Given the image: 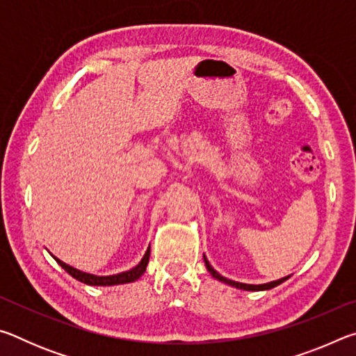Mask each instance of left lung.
Wrapping results in <instances>:
<instances>
[{
  "label": "left lung",
  "instance_id": "8db88e82",
  "mask_svg": "<svg viewBox=\"0 0 356 356\" xmlns=\"http://www.w3.org/2000/svg\"><path fill=\"white\" fill-rule=\"evenodd\" d=\"M204 262H206V267H207V270H209L210 275H212L215 280H218V281H221V282H226V284L232 286V287L242 289V291H254V292H257V291H268V289H273V287H276V286H280L281 282H284L286 280L291 278V276H286V278H281V280H278V281L267 282V284H245V282H237V281L227 280V278H225V276H221L218 272H216V270H213L212 265L209 264V261H207V257H206V256H204Z\"/></svg>",
  "mask_w": 356,
  "mask_h": 356
}]
</instances>
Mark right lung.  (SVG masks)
Returning <instances> with one entry per match:
<instances>
[{"label":"right lung","mask_w":356,"mask_h":356,"mask_svg":"<svg viewBox=\"0 0 356 356\" xmlns=\"http://www.w3.org/2000/svg\"><path fill=\"white\" fill-rule=\"evenodd\" d=\"M53 256V254H51ZM149 256H150V246L146 251V254L143 256L141 262L134 267L129 272H124V273H119V275H113V276H97V275H91V273H86V272H81V270H76L74 267H70L63 261H59L58 257H55V261L61 265V267L67 272L70 276H74L75 280L84 282V284H89V286H118V284H127V282H134L138 278H140L141 275H144L146 272V267L149 264Z\"/></svg>","instance_id":"obj_1"}]
</instances>
